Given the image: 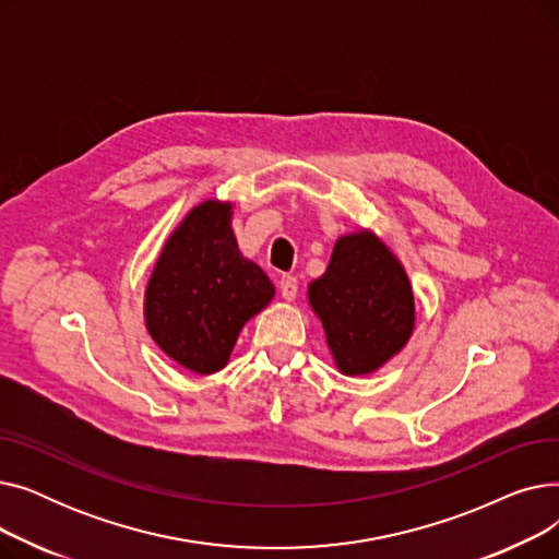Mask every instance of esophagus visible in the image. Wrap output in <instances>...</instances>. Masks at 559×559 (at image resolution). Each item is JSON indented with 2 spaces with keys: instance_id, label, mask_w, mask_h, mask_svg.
<instances>
[{
  "instance_id": "1",
  "label": "esophagus",
  "mask_w": 559,
  "mask_h": 559,
  "mask_svg": "<svg viewBox=\"0 0 559 559\" xmlns=\"http://www.w3.org/2000/svg\"><path fill=\"white\" fill-rule=\"evenodd\" d=\"M278 289H281V297L285 301H295L297 299V292H299V281L295 276H283L278 281Z\"/></svg>"
}]
</instances>
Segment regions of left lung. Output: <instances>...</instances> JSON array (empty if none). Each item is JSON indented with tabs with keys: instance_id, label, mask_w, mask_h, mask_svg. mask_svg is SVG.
Returning a JSON list of instances; mask_svg holds the SVG:
<instances>
[{
	"instance_id": "8db88e82",
	"label": "left lung",
	"mask_w": 559,
	"mask_h": 559,
	"mask_svg": "<svg viewBox=\"0 0 559 559\" xmlns=\"http://www.w3.org/2000/svg\"><path fill=\"white\" fill-rule=\"evenodd\" d=\"M308 304L344 376H367L388 365L417 324L403 262L371 228L340 235L326 272L308 285Z\"/></svg>"
}]
</instances>
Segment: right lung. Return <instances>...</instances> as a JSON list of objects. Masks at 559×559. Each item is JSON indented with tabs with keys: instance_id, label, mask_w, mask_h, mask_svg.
I'll use <instances>...</instances> for the list:
<instances>
[{
	"instance_id": "1",
	"label": "right lung",
	"mask_w": 559,
	"mask_h": 559,
	"mask_svg": "<svg viewBox=\"0 0 559 559\" xmlns=\"http://www.w3.org/2000/svg\"><path fill=\"white\" fill-rule=\"evenodd\" d=\"M276 297L233 233V201L203 199L176 224L144 287V326L176 365L222 371L249 319Z\"/></svg>"
}]
</instances>
